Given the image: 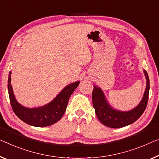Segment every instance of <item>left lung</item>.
<instances>
[{
    "mask_svg": "<svg viewBox=\"0 0 159 159\" xmlns=\"http://www.w3.org/2000/svg\"><path fill=\"white\" fill-rule=\"evenodd\" d=\"M144 72L146 79V88L141 102L135 109L129 111H119L112 109L105 99L101 89L94 87L92 92V102L97 118L106 126L110 128H121L134 123L145 111L148 104L150 83L148 73Z\"/></svg>",
    "mask_w": 159,
    "mask_h": 159,
    "instance_id": "left-lung-1",
    "label": "left lung"
}]
</instances>
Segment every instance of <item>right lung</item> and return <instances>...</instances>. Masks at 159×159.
I'll return each mask as SVG.
<instances>
[{
    "instance_id": "right-lung-1",
    "label": "right lung",
    "mask_w": 159,
    "mask_h": 159,
    "mask_svg": "<svg viewBox=\"0 0 159 159\" xmlns=\"http://www.w3.org/2000/svg\"><path fill=\"white\" fill-rule=\"evenodd\" d=\"M11 72H9L8 89L10 102L16 115L25 123L38 127H45L57 122L62 118L67 108L68 101L80 82L67 85L50 103L42 107L28 109L18 103L11 84Z\"/></svg>"
}]
</instances>
